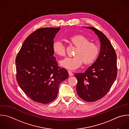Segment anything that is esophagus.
<instances>
[{
    "instance_id": "1",
    "label": "esophagus",
    "mask_w": 129,
    "mask_h": 129,
    "mask_svg": "<svg viewBox=\"0 0 129 129\" xmlns=\"http://www.w3.org/2000/svg\"><path fill=\"white\" fill-rule=\"evenodd\" d=\"M68 73H69V76H72L73 75V73H72V71H68Z\"/></svg>"
}]
</instances>
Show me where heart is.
<instances>
[{
    "instance_id": "b5f03b06",
    "label": "heart",
    "mask_w": 129,
    "mask_h": 129,
    "mask_svg": "<svg viewBox=\"0 0 129 129\" xmlns=\"http://www.w3.org/2000/svg\"><path fill=\"white\" fill-rule=\"evenodd\" d=\"M70 42L77 47L75 56L67 57L60 61V64L69 70H75L79 68L83 62L86 65L93 63L97 58L99 49L98 45L90 42L89 39L81 35H77L70 38ZM53 52L60 56L65 54V49L63 44L59 40L55 41L52 44Z\"/></svg>"
}]
</instances>
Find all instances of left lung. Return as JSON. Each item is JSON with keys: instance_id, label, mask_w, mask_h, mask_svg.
Instances as JSON below:
<instances>
[{"instance_id": "obj_1", "label": "left lung", "mask_w": 129, "mask_h": 129, "mask_svg": "<svg viewBox=\"0 0 129 129\" xmlns=\"http://www.w3.org/2000/svg\"><path fill=\"white\" fill-rule=\"evenodd\" d=\"M93 31L100 42V51L95 62L83 73L75 74L78 80L76 90L83 100L94 102L108 92L117 76L116 52L106 36L92 27H84Z\"/></svg>"}]
</instances>
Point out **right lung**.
<instances>
[{"mask_svg":"<svg viewBox=\"0 0 129 129\" xmlns=\"http://www.w3.org/2000/svg\"><path fill=\"white\" fill-rule=\"evenodd\" d=\"M60 28L37 29L25 40L16 59L17 82L33 101L47 104L57 97L60 83L69 77L58 66L52 44Z\"/></svg>","mask_w":129,"mask_h":129,"instance_id":"1","label":"right lung"}]
</instances>
